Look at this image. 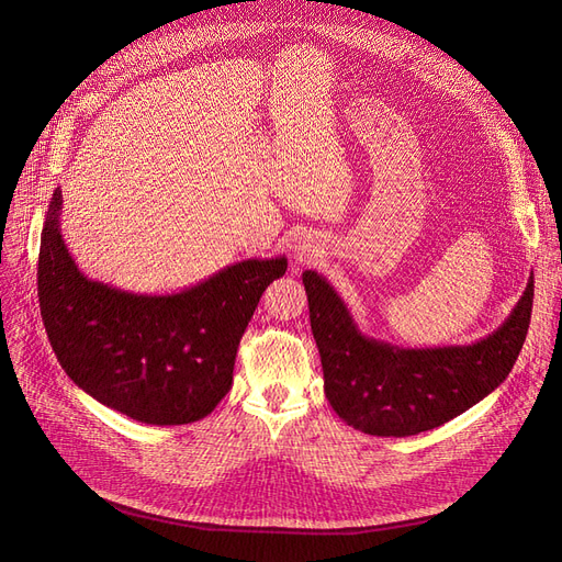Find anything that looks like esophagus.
Masks as SVG:
<instances>
[{"instance_id": "esophagus-1", "label": "esophagus", "mask_w": 562, "mask_h": 562, "mask_svg": "<svg viewBox=\"0 0 562 562\" xmlns=\"http://www.w3.org/2000/svg\"><path fill=\"white\" fill-rule=\"evenodd\" d=\"M316 246L310 241V239H303L299 241L296 246H293V259H296V263H307L316 257Z\"/></svg>"}]
</instances>
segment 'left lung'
<instances>
[{
    "mask_svg": "<svg viewBox=\"0 0 562 562\" xmlns=\"http://www.w3.org/2000/svg\"><path fill=\"white\" fill-rule=\"evenodd\" d=\"M326 398L356 430L407 437L432 430L504 382L524 346L533 310V273L501 326L469 346L403 348L367 337L333 284L303 273Z\"/></svg>",
    "mask_w": 562,
    "mask_h": 562,
    "instance_id": "8db88e82",
    "label": "left lung"
}]
</instances>
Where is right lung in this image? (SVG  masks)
Instances as JSON below:
<instances>
[{
	"mask_svg": "<svg viewBox=\"0 0 562 562\" xmlns=\"http://www.w3.org/2000/svg\"><path fill=\"white\" fill-rule=\"evenodd\" d=\"M61 202L56 189L38 255V301L56 360L77 387L140 424L210 415L232 387L236 348L286 257L232 263L180 293H132L77 269Z\"/></svg>",
	"mask_w": 562,
	"mask_h": 562,
	"instance_id": "right-lung-1",
	"label": "right lung"
}]
</instances>
